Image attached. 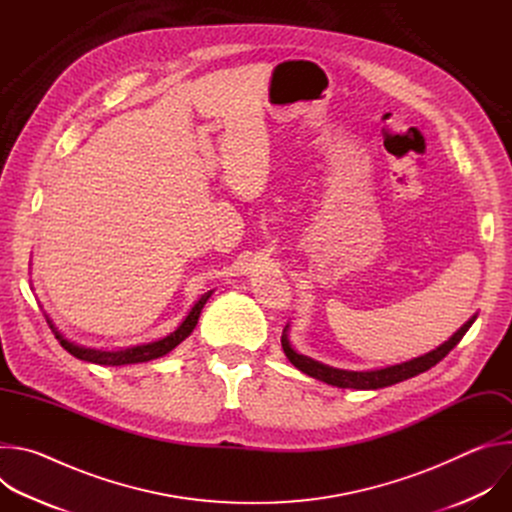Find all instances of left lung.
<instances>
[{
    "label": "left lung",
    "mask_w": 512,
    "mask_h": 512,
    "mask_svg": "<svg viewBox=\"0 0 512 512\" xmlns=\"http://www.w3.org/2000/svg\"><path fill=\"white\" fill-rule=\"evenodd\" d=\"M474 320H476V316L470 318L448 342H444L442 346H437L435 350H431V352H427V354H423L419 358L395 364V367L379 369V371L354 373V371H342V369L326 367V364H322L318 360H312V358H308L304 354H298L294 348H291V344H289L285 334L281 336V346H283L285 356L289 358V362L294 364L296 369H300L302 373H306V375H310V377H314L318 381H324V383L340 387V389H383V387H391L395 383H401L405 379H411V377H415L419 373H425L431 367H435V364L440 362L442 358H446L450 354V350L464 338V334L474 324Z\"/></svg>",
    "instance_id": "left-lung-1"
}]
</instances>
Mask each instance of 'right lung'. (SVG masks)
Returning <instances> with one entry per match:
<instances>
[{
    "label": "right lung",
    "mask_w": 512,
    "mask_h": 512,
    "mask_svg": "<svg viewBox=\"0 0 512 512\" xmlns=\"http://www.w3.org/2000/svg\"><path fill=\"white\" fill-rule=\"evenodd\" d=\"M212 296V289L206 291V294L200 296V300L192 306L190 314L186 316V320L172 332L168 334L166 338L158 340V342H150V344H141V346H131V348H125V350H117V352H103V350H93V348H85V346H77L68 342L66 338H62V334L50 324L54 336L58 338L60 346L70 352L72 356H77L81 360H87V362H95V364H107V367H121V364H133V362H148V360H154V358H160L164 354H168L170 350H174L184 338L190 336V332L194 330L196 322H198V316L206 304V300Z\"/></svg>",
    "instance_id": "add662e5"
}]
</instances>
